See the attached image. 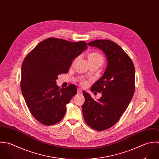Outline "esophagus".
I'll use <instances>...</instances> for the list:
<instances>
[{
	"mask_svg": "<svg viewBox=\"0 0 159 159\" xmlns=\"http://www.w3.org/2000/svg\"><path fill=\"white\" fill-rule=\"evenodd\" d=\"M78 94H82V91H81V89H80V88H78Z\"/></svg>",
	"mask_w": 159,
	"mask_h": 159,
	"instance_id": "1",
	"label": "esophagus"
}]
</instances>
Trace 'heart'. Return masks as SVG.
<instances>
[{"label":"heart","mask_w":159,"mask_h":159,"mask_svg":"<svg viewBox=\"0 0 159 159\" xmlns=\"http://www.w3.org/2000/svg\"><path fill=\"white\" fill-rule=\"evenodd\" d=\"M88 58L89 61H94V60H99V61H101L103 62V61H104V58H103L102 55L101 53L96 52H93L89 53L88 55ZM81 84L82 86H86L88 84V82L84 81H82Z\"/></svg>","instance_id":"heart-1"}]
</instances>
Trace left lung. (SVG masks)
<instances>
[{
	"label": "left lung",
	"instance_id": "left-lung-1",
	"mask_svg": "<svg viewBox=\"0 0 159 159\" xmlns=\"http://www.w3.org/2000/svg\"><path fill=\"white\" fill-rule=\"evenodd\" d=\"M88 44L102 50L108 63L103 76L91 88L92 92L102 93V97L96 101L83 91V114L91 128L104 131L116 123L131 102L135 90V70L130 57L115 43L98 39Z\"/></svg>",
	"mask_w": 159,
	"mask_h": 159
}]
</instances>
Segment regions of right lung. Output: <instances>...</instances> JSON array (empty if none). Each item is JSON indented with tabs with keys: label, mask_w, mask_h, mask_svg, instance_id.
I'll return each mask as SVG.
<instances>
[{
	"label": "right lung",
	"mask_w": 159,
	"mask_h": 159,
	"mask_svg": "<svg viewBox=\"0 0 159 159\" xmlns=\"http://www.w3.org/2000/svg\"><path fill=\"white\" fill-rule=\"evenodd\" d=\"M88 48L84 41L70 42L50 38L39 43L25 58L20 87L33 116L41 123L52 125L65 116L66 105L76 94L75 85L60 89L58 75L67 73L73 60Z\"/></svg>",
	"instance_id": "right-lung-1"
}]
</instances>
